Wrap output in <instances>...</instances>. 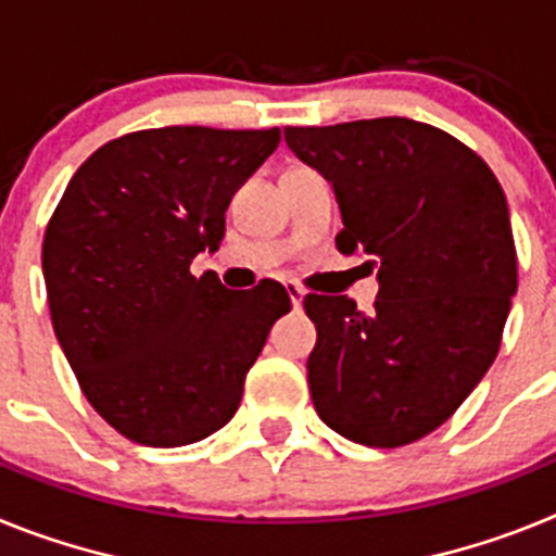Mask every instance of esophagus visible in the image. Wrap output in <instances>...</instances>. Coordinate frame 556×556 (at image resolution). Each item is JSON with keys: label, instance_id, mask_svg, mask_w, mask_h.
I'll return each instance as SVG.
<instances>
[{"label": "esophagus", "instance_id": "34e87169", "mask_svg": "<svg viewBox=\"0 0 556 556\" xmlns=\"http://www.w3.org/2000/svg\"><path fill=\"white\" fill-rule=\"evenodd\" d=\"M287 294H289V301H292V306H294V308H301L303 298H306V289H303L301 283L289 281V283H287Z\"/></svg>", "mask_w": 556, "mask_h": 556}]
</instances>
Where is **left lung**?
Wrapping results in <instances>:
<instances>
[{"label": "left lung", "mask_w": 556, "mask_h": 556, "mask_svg": "<svg viewBox=\"0 0 556 556\" xmlns=\"http://www.w3.org/2000/svg\"><path fill=\"white\" fill-rule=\"evenodd\" d=\"M289 150L331 180L342 253L378 267V301L306 294L317 326L306 362L323 424L353 443L397 448L443 426L501 348L518 289L504 189L451 132L384 116L283 127Z\"/></svg>", "instance_id": "obj_1"}]
</instances>
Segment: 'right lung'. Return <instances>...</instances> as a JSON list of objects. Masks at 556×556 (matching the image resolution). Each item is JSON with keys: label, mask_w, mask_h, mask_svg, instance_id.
Returning <instances> with one entry per match:
<instances>
[{"label": "right lung", "mask_w": 556, "mask_h": 556, "mask_svg": "<svg viewBox=\"0 0 556 556\" xmlns=\"http://www.w3.org/2000/svg\"><path fill=\"white\" fill-rule=\"evenodd\" d=\"M278 141V127L127 132L88 155L49 217L52 328L88 404L130 443L175 448L223 429L292 308L278 281L233 292L189 269L219 248L233 191Z\"/></svg>", "instance_id": "add662e5"}]
</instances>
